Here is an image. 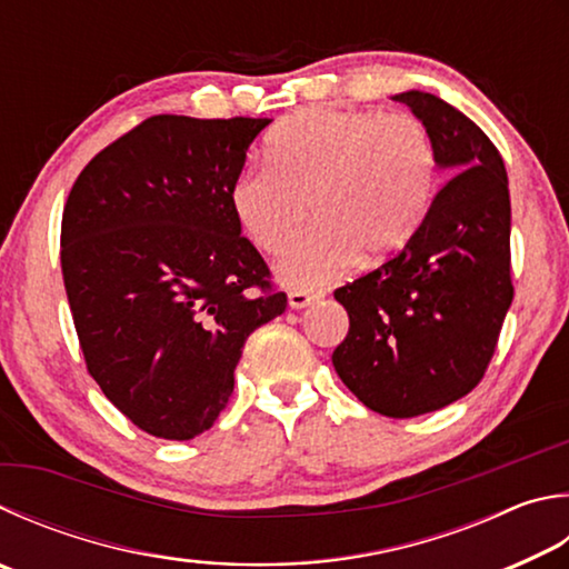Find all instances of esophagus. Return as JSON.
<instances>
[{"label":"esophagus","mask_w":569,"mask_h":569,"mask_svg":"<svg viewBox=\"0 0 569 569\" xmlns=\"http://www.w3.org/2000/svg\"><path fill=\"white\" fill-rule=\"evenodd\" d=\"M316 301V296L311 291H291L288 293V306L296 308V311H301V308L311 306Z\"/></svg>","instance_id":"obj_1"}]
</instances>
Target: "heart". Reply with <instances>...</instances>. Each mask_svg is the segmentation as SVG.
Returning a JSON list of instances; mask_svg holds the SVG:
<instances>
[{
    "label": "heart",
    "instance_id": "obj_1",
    "mask_svg": "<svg viewBox=\"0 0 569 569\" xmlns=\"http://www.w3.org/2000/svg\"><path fill=\"white\" fill-rule=\"evenodd\" d=\"M231 186V209L258 251L283 253L308 221L318 226L278 263L291 286H316L356 261L402 249L426 219L436 153L410 113L311 109L268 143Z\"/></svg>",
    "mask_w": 569,
    "mask_h": 569
}]
</instances>
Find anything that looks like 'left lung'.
<instances>
[{
    "label": "left lung",
    "instance_id": "8db88e82",
    "mask_svg": "<svg viewBox=\"0 0 569 569\" xmlns=\"http://www.w3.org/2000/svg\"><path fill=\"white\" fill-rule=\"evenodd\" d=\"M392 99L452 177L406 249L336 288L350 328L333 366L366 408L416 418L468 396L488 370L512 303L510 191L500 151L462 111L418 89Z\"/></svg>",
    "mask_w": 569,
    "mask_h": 569
}]
</instances>
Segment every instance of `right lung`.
<instances>
[{"label": "right lung", "mask_w": 569, "mask_h": 569, "mask_svg": "<svg viewBox=\"0 0 569 569\" xmlns=\"http://www.w3.org/2000/svg\"><path fill=\"white\" fill-rule=\"evenodd\" d=\"M271 119L159 113L91 159L61 216V273L91 378L163 440L209 430L258 326L286 311L231 186Z\"/></svg>", "instance_id": "right-lung-1"}]
</instances>
